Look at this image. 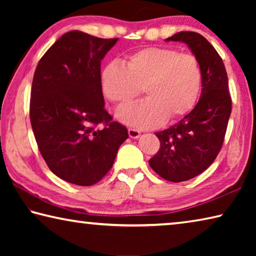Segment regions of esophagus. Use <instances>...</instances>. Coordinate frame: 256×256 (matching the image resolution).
Instances as JSON below:
<instances>
[{
    "label": "esophagus",
    "instance_id": "1",
    "mask_svg": "<svg viewBox=\"0 0 256 256\" xmlns=\"http://www.w3.org/2000/svg\"><path fill=\"white\" fill-rule=\"evenodd\" d=\"M128 136L131 138H138L141 134L140 131H138V130H136V128H128Z\"/></svg>",
    "mask_w": 256,
    "mask_h": 256
}]
</instances>
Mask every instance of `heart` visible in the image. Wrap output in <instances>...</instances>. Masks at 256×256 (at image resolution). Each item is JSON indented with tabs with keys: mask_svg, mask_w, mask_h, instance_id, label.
<instances>
[{
	"mask_svg": "<svg viewBox=\"0 0 256 256\" xmlns=\"http://www.w3.org/2000/svg\"><path fill=\"white\" fill-rule=\"evenodd\" d=\"M202 84L200 63L193 54L174 48L146 47L128 55L123 66L110 63L102 72L105 97L118 107L131 104L144 88L146 99L118 110L120 120L132 126L154 128L176 120L196 105Z\"/></svg>",
	"mask_w": 256,
	"mask_h": 256,
	"instance_id": "1",
	"label": "heart"
}]
</instances>
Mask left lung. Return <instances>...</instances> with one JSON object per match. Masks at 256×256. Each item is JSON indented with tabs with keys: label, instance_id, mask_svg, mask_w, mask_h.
<instances>
[{
	"label": "left lung",
	"instance_id": "1",
	"mask_svg": "<svg viewBox=\"0 0 256 256\" xmlns=\"http://www.w3.org/2000/svg\"><path fill=\"white\" fill-rule=\"evenodd\" d=\"M166 40L185 42L202 71V92L196 107L178 123L156 133L160 148L149 160L160 177L180 183L200 175L214 162L224 144L232 98L222 58L202 34L180 32Z\"/></svg>",
	"mask_w": 256,
	"mask_h": 256
}]
</instances>
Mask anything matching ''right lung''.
Wrapping results in <instances>:
<instances>
[{"label":"right lung","mask_w":256,"mask_h":256,"mask_svg":"<svg viewBox=\"0 0 256 256\" xmlns=\"http://www.w3.org/2000/svg\"><path fill=\"white\" fill-rule=\"evenodd\" d=\"M116 42L68 32L34 71L29 110L34 138L50 170L68 183H98L128 138L105 110L102 89L100 62Z\"/></svg>","instance_id":"right-lung-1"}]
</instances>
